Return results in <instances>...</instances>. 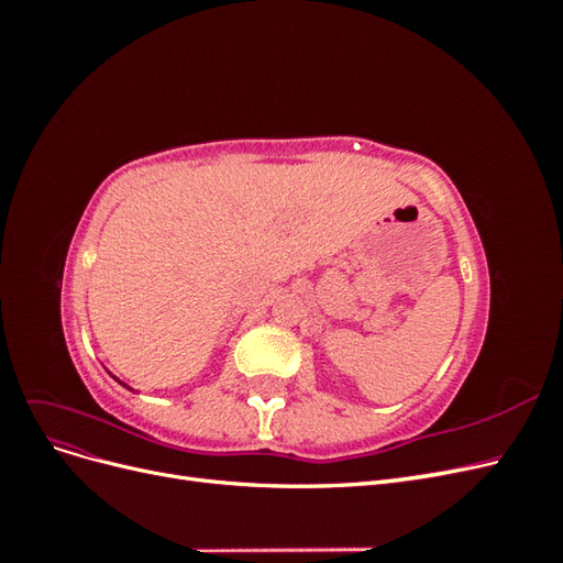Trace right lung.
<instances>
[{"instance_id": "right-lung-1", "label": "right lung", "mask_w": 563, "mask_h": 563, "mask_svg": "<svg viewBox=\"0 0 563 563\" xmlns=\"http://www.w3.org/2000/svg\"><path fill=\"white\" fill-rule=\"evenodd\" d=\"M122 385H124V383H122Z\"/></svg>"}]
</instances>
